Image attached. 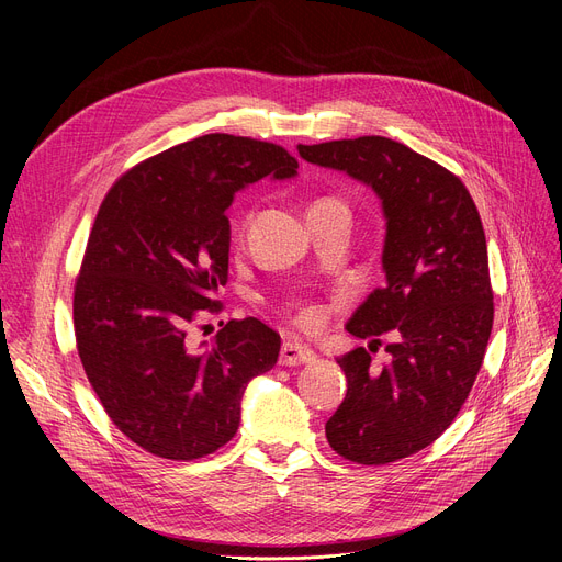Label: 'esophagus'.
Segmentation results:
<instances>
[{"mask_svg":"<svg viewBox=\"0 0 562 562\" xmlns=\"http://www.w3.org/2000/svg\"><path fill=\"white\" fill-rule=\"evenodd\" d=\"M316 360V352L303 344L296 341H284L280 350V364L284 367H299V364H310Z\"/></svg>","mask_w":562,"mask_h":562,"instance_id":"obj_1","label":"esophagus"}]
</instances>
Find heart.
<instances>
[{"label": "heart", "instance_id": "b5f03b06", "mask_svg": "<svg viewBox=\"0 0 562 562\" xmlns=\"http://www.w3.org/2000/svg\"><path fill=\"white\" fill-rule=\"evenodd\" d=\"M326 200H333V202H339L335 198H326ZM323 318H326V314H323V310L318 305H305L301 307L296 314H293V321H296V326L307 330V333H314L323 326Z\"/></svg>", "mask_w": 562, "mask_h": 562}]
</instances>
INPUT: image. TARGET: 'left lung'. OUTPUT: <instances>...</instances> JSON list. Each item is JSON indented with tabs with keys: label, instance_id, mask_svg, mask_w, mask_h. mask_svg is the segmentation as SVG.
<instances>
[{
	"label": "left lung",
	"instance_id": "8db88e82",
	"mask_svg": "<svg viewBox=\"0 0 562 562\" xmlns=\"http://www.w3.org/2000/svg\"><path fill=\"white\" fill-rule=\"evenodd\" d=\"M299 153L371 187L387 221V282L346 323L371 344L337 360L348 392L326 424L341 458L387 464L432 445L474 387L494 321L483 223L460 177L398 140L360 136ZM382 334L391 364L375 370Z\"/></svg>",
	"mask_w": 562,
	"mask_h": 562
}]
</instances>
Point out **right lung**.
I'll use <instances>...</instances> for the list:
<instances>
[{
  "label": "right lung",
  "mask_w": 562,
  "mask_h": 562,
  "mask_svg": "<svg viewBox=\"0 0 562 562\" xmlns=\"http://www.w3.org/2000/svg\"><path fill=\"white\" fill-rule=\"evenodd\" d=\"M299 161L284 147L206 134L140 161L100 204L75 282L77 350L106 415L147 453L195 460L234 437L248 382L278 362L280 335L227 321L212 346L189 330L227 282L234 193Z\"/></svg>",
  "instance_id": "right-lung-1"
}]
</instances>
